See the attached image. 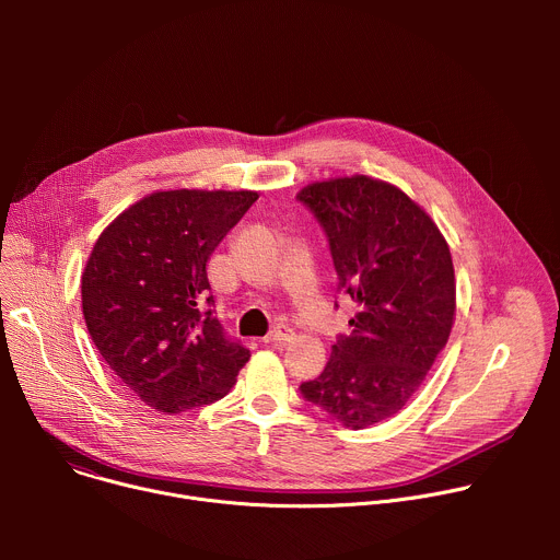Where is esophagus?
<instances>
[{
  "mask_svg": "<svg viewBox=\"0 0 560 560\" xmlns=\"http://www.w3.org/2000/svg\"><path fill=\"white\" fill-rule=\"evenodd\" d=\"M292 337H294L292 328H288V326H277L272 332H268V335L264 337V343L281 346V343H290V341H292Z\"/></svg>",
  "mask_w": 560,
  "mask_h": 560,
  "instance_id": "1",
  "label": "esophagus"
}]
</instances>
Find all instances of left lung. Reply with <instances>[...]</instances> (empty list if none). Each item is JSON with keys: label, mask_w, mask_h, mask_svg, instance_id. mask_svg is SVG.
<instances>
[{"label": "left lung", "mask_w": 560, "mask_h": 560, "mask_svg": "<svg viewBox=\"0 0 560 560\" xmlns=\"http://www.w3.org/2000/svg\"><path fill=\"white\" fill-rule=\"evenodd\" d=\"M296 199L322 223L339 290L357 303L324 372L301 383L305 401L363 430L404 410L445 348L456 281L447 242L396 186L365 175L305 186Z\"/></svg>", "instance_id": "8db88e82"}]
</instances>
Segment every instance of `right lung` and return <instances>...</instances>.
<instances>
[{"mask_svg":"<svg viewBox=\"0 0 560 560\" xmlns=\"http://www.w3.org/2000/svg\"><path fill=\"white\" fill-rule=\"evenodd\" d=\"M255 190H159L97 238L82 275L93 343L145 406L182 415L230 392L250 350L225 337L206 264Z\"/></svg>","mask_w":560,"mask_h":560,"instance_id":"add662e5","label":"right lung"}]
</instances>
